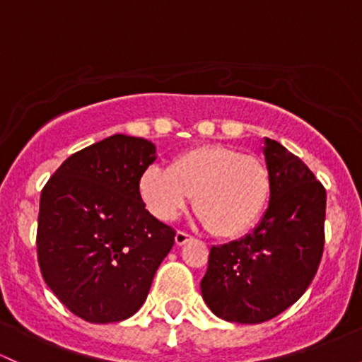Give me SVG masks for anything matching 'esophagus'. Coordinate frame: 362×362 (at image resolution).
Masks as SVG:
<instances>
[{
	"label": "esophagus",
	"mask_w": 362,
	"mask_h": 362,
	"mask_svg": "<svg viewBox=\"0 0 362 362\" xmlns=\"http://www.w3.org/2000/svg\"><path fill=\"white\" fill-rule=\"evenodd\" d=\"M189 240H192V237H190L189 233H185V232H177V233H175V244H177V245L187 244Z\"/></svg>",
	"instance_id": "obj_1"
}]
</instances>
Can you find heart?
Returning a JSON list of instances; mask_svg holds the SVG:
<instances>
[{
    "label": "heart",
    "instance_id": "1",
    "mask_svg": "<svg viewBox=\"0 0 362 362\" xmlns=\"http://www.w3.org/2000/svg\"><path fill=\"white\" fill-rule=\"evenodd\" d=\"M146 209L161 221L178 216L194 196L202 225L232 239L251 230L272 194L268 166L239 149L206 144L177 154L168 170L149 166L137 182Z\"/></svg>",
    "mask_w": 362,
    "mask_h": 362
}]
</instances>
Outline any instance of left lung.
<instances>
[{
    "mask_svg": "<svg viewBox=\"0 0 362 362\" xmlns=\"http://www.w3.org/2000/svg\"><path fill=\"white\" fill-rule=\"evenodd\" d=\"M263 156L272 177L263 218L242 239L213 245L201 280L204 303L230 323H263L291 308L323 254V185L280 142L264 137Z\"/></svg>",
    "mask_w": 362,
    "mask_h": 362,
    "instance_id": "1",
    "label": "left lung"
}]
</instances>
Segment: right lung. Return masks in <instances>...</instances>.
<instances>
[{
  "label": "right lung",
  "instance_id": "obj_1",
  "mask_svg": "<svg viewBox=\"0 0 362 362\" xmlns=\"http://www.w3.org/2000/svg\"><path fill=\"white\" fill-rule=\"evenodd\" d=\"M156 146L123 134L71 154L41 192L37 261L59 303L89 323L136 315L175 232L146 209L141 173Z\"/></svg>",
  "mask_w": 362,
  "mask_h": 362
}]
</instances>
